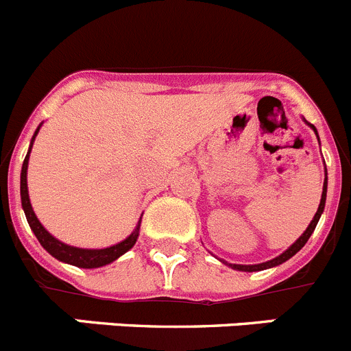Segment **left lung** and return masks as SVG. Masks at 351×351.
I'll list each match as a JSON object with an SVG mask.
<instances>
[{
	"instance_id": "8db88e82",
	"label": "left lung",
	"mask_w": 351,
	"mask_h": 351,
	"mask_svg": "<svg viewBox=\"0 0 351 351\" xmlns=\"http://www.w3.org/2000/svg\"><path fill=\"white\" fill-rule=\"evenodd\" d=\"M308 125H310V127L315 130V134H317V128H315L311 123H308ZM326 197H327V170H326V179H324L322 198H320V205H318V208H317V214L313 215V221H311V223L308 224L306 231H304V233L301 234L300 239L295 240V242L292 243V245L289 247V249L285 250V252H282L280 256L275 257V259H271V261L261 263V265H231V263H224V261L223 263H224V265L231 266V268H233V269H239V271H261V269L273 268V266H278V265H282V263L287 261V259H291V257L294 256L295 252H300V250L303 249L304 243L308 242V239H310V237H311V233H313V231H315V228H317L318 219H320V215H322V212H324V207H326Z\"/></svg>"
}]
</instances>
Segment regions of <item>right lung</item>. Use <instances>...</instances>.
I'll use <instances>...</instances> for the list:
<instances>
[{"instance_id": "obj_1", "label": "right lung", "mask_w": 351, "mask_h": 351, "mask_svg": "<svg viewBox=\"0 0 351 351\" xmlns=\"http://www.w3.org/2000/svg\"><path fill=\"white\" fill-rule=\"evenodd\" d=\"M41 127V125H40ZM40 127L34 132L33 141H31V146H29L27 154H25V160L22 163V172H21V198H22V208L25 212V217H27V223L33 230V233L36 234V239L40 240V243L43 245V249L47 252H50L51 256L59 259V261L67 263V265L78 266V268H101V266L109 265V263L117 261L118 257L123 256L127 250H130L132 247L136 245L137 237H139V228L141 221L136 226V230L132 231L130 237L123 240V242L117 243V245L106 247V249H80V247L67 245L62 243L60 240H57L56 237H51L41 223L38 221L36 214H34L33 207H31V202H29V193H27V165H29V153H31V147H33L34 137L38 136Z\"/></svg>"}]
</instances>
